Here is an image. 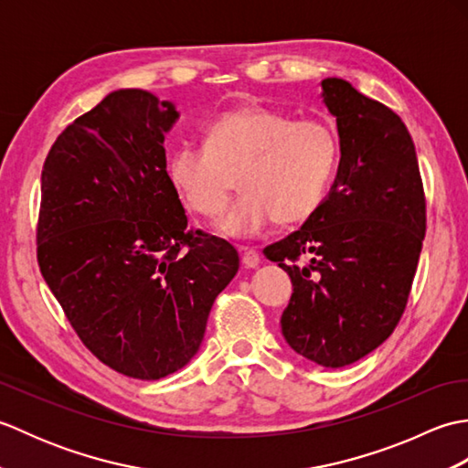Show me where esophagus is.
Segmentation results:
<instances>
[{"label": "esophagus", "mask_w": 468, "mask_h": 468, "mask_svg": "<svg viewBox=\"0 0 468 468\" xmlns=\"http://www.w3.org/2000/svg\"><path fill=\"white\" fill-rule=\"evenodd\" d=\"M241 261L245 267H250V270H255L257 265H260V253L255 250H250V247H241Z\"/></svg>", "instance_id": "obj_1"}]
</instances>
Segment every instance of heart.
<instances>
[{
    "mask_svg": "<svg viewBox=\"0 0 468 468\" xmlns=\"http://www.w3.org/2000/svg\"><path fill=\"white\" fill-rule=\"evenodd\" d=\"M340 143L330 124L297 121L270 106L250 104L217 116L207 144H183L168 158V175L193 211L218 217L241 175L243 195L221 221L227 237H250L277 218L302 223L324 201L337 166Z\"/></svg>",
    "mask_w": 468,
    "mask_h": 468,
    "instance_id": "obj_1",
    "label": "heart"
}]
</instances>
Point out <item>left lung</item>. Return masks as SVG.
I'll use <instances>...</instances> for the list:
<instances>
[{
  "mask_svg": "<svg viewBox=\"0 0 468 468\" xmlns=\"http://www.w3.org/2000/svg\"><path fill=\"white\" fill-rule=\"evenodd\" d=\"M322 98L340 134L335 181L315 213L263 253L292 277L285 342L310 362L344 367L400 322L422 251L426 201L399 114L342 78L322 80Z\"/></svg>",
  "mask_w": 468,
  "mask_h": 468,
  "instance_id": "left-lung-1",
  "label": "left lung"
}]
</instances>
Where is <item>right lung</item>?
I'll return each instance as SVG.
<instances>
[{
  "label": "right lung",
  "instance_id": "right-lung-1",
  "mask_svg": "<svg viewBox=\"0 0 468 468\" xmlns=\"http://www.w3.org/2000/svg\"><path fill=\"white\" fill-rule=\"evenodd\" d=\"M176 118L146 90L111 92L56 138L42 171L39 271L88 350L138 380L191 362L239 270L231 243L186 229L163 146Z\"/></svg>",
  "mask_w": 468,
  "mask_h": 468
}]
</instances>
